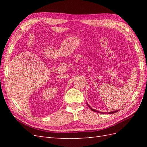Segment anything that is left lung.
Segmentation results:
<instances>
[{
	"label": "left lung",
	"mask_w": 147,
	"mask_h": 147,
	"mask_svg": "<svg viewBox=\"0 0 147 147\" xmlns=\"http://www.w3.org/2000/svg\"><path fill=\"white\" fill-rule=\"evenodd\" d=\"M87 103V102H86ZM87 105H88V106L89 107H90V109L91 110H92L93 112H97V113H104V114H105V113H104V112H99V111H97V110H95L94 109H92L91 107H90V105H88V104L87 103ZM118 112V110H115V111H113V112H109L108 113L109 114H112V113H116V112Z\"/></svg>",
	"instance_id": "obj_1"
}]
</instances>
